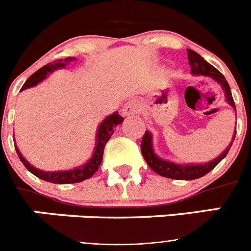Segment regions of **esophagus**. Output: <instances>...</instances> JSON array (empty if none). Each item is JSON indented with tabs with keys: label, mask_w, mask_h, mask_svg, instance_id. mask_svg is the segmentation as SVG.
<instances>
[{
	"label": "esophagus",
	"mask_w": 251,
	"mask_h": 251,
	"mask_svg": "<svg viewBox=\"0 0 251 251\" xmlns=\"http://www.w3.org/2000/svg\"><path fill=\"white\" fill-rule=\"evenodd\" d=\"M139 110H141V106H139V103L136 100H129L128 103L124 104L123 106V114L124 115H133V114H138Z\"/></svg>",
	"instance_id": "1"
}]
</instances>
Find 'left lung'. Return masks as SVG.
<instances>
[{"label": "left lung", "mask_w": 251, "mask_h": 251, "mask_svg": "<svg viewBox=\"0 0 251 251\" xmlns=\"http://www.w3.org/2000/svg\"><path fill=\"white\" fill-rule=\"evenodd\" d=\"M187 55L190 65H191L192 74L205 75V76H211L212 79H215L217 83L223 86L224 92H225L226 101H227L234 109H236L234 99H232L229 83L226 81L225 76H224L216 68H214L211 64H208L207 61H205L200 55L197 54L196 51L191 50V49H187ZM235 134H236V132H235ZM232 142H234V139H232ZM232 142L230 143L229 147L226 148V150L221 153L220 156L217 157V158H215L214 161L205 163V165H177V163H174V162H168L165 161V159H161L159 157H157L156 154H154V152H153L152 136H151V133L148 132V130H146V133L143 134V138H142L141 151L142 156L146 159L147 165L150 166L156 174H158L159 176L174 179H196L207 175L210 171L214 170V168L216 167L217 163H219L221 159L225 158L227 152H229L230 147H231Z\"/></svg>", "instance_id": "1"}]
</instances>
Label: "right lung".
I'll return each instance as SVG.
<instances>
[{"instance_id": "add662e5", "label": "right lung", "mask_w": 251, "mask_h": 251, "mask_svg": "<svg viewBox=\"0 0 251 251\" xmlns=\"http://www.w3.org/2000/svg\"><path fill=\"white\" fill-rule=\"evenodd\" d=\"M72 57H66L64 60H57V61H52V63H49L48 65L43 66L41 69H39L37 72H35L34 74L28 77L26 83L22 85V89H27L31 86H35L36 84H39L40 81L44 80L46 77V75L52 73L54 70L60 68H64L65 64H68L69 61H72ZM124 121L123 117L115 112L112 115L106 117L103 122L100 123L98 128V133H97V146H95V151L93 157L90 158V161H88L84 166H80L77 168H73L70 171H60V172H45V171H40L37 168L32 167V166L26 161L22 154L20 153V151L17 150L16 152L19 154V158L21 159V162L24 163L26 168L30 171L31 174L35 175L39 178L44 179V181H48L51 183H60V185H68V183H77L81 182L84 179L90 178L93 175L99 170V166L101 163V159H103V153H104V147H105L106 142L110 139V136L114 132V128L121 124Z\"/></svg>"}]
</instances>
